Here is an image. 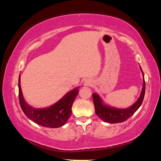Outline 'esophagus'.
<instances>
[{"label":"esophagus","mask_w":161,"mask_h":161,"mask_svg":"<svg viewBox=\"0 0 161 161\" xmlns=\"http://www.w3.org/2000/svg\"><path fill=\"white\" fill-rule=\"evenodd\" d=\"M92 84V81L91 80H86L85 82L84 83V86H91Z\"/></svg>","instance_id":"obj_1"}]
</instances>
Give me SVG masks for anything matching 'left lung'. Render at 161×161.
Masks as SVG:
<instances>
[{
    "mask_svg": "<svg viewBox=\"0 0 161 161\" xmlns=\"http://www.w3.org/2000/svg\"><path fill=\"white\" fill-rule=\"evenodd\" d=\"M141 69L142 71L141 68ZM142 73L144 77L143 71ZM145 80H143L142 92H141L139 98L132 106L126 108H118L105 105L99 95L97 94H92V97H93L94 101L95 113H96L98 117H99L104 122H108V123H121V122L126 121L141 107V103H142L143 101L144 95H145Z\"/></svg>",
    "mask_w": 161,
    "mask_h": 161,
    "instance_id": "left-lung-1",
    "label": "left lung"
}]
</instances>
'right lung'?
<instances>
[{"label": "right lung", "mask_w": 161, "mask_h": 161, "mask_svg": "<svg viewBox=\"0 0 161 161\" xmlns=\"http://www.w3.org/2000/svg\"><path fill=\"white\" fill-rule=\"evenodd\" d=\"M77 87L67 93L58 102L45 108H35L30 106L24 99L20 87L19 76V102L22 110L26 116L38 125L49 128H58L65 124L72 114V107L79 93Z\"/></svg>", "instance_id": "obj_1"}]
</instances>
